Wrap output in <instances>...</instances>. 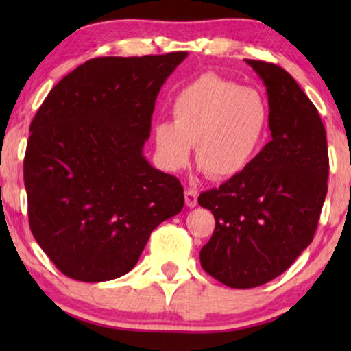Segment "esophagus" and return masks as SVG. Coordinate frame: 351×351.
I'll use <instances>...</instances> for the list:
<instances>
[{
  "mask_svg": "<svg viewBox=\"0 0 351 351\" xmlns=\"http://www.w3.org/2000/svg\"><path fill=\"white\" fill-rule=\"evenodd\" d=\"M185 204L189 206V208H195V206L198 204V193H196L195 190L189 189L185 191Z\"/></svg>",
  "mask_w": 351,
  "mask_h": 351,
  "instance_id": "esophagus-1",
  "label": "esophagus"
}]
</instances>
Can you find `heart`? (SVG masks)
Instances as JSON below:
<instances>
[{
    "mask_svg": "<svg viewBox=\"0 0 351 351\" xmlns=\"http://www.w3.org/2000/svg\"><path fill=\"white\" fill-rule=\"evenodd\" d=\"M174 121L153 128L156 160L177 172L189 165L195 145L196 166L209 179L241 174L261 150L268 131L270 108L256 89L204 73L184 86L171 105Z\"/></svg>",
    "mask_w": 351,
    "mask_h": 351,
    "instance_id": "1",
    "label": "heart"
}]
</instances>
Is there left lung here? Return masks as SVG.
I'll return each mask as SVG.
<instances>
[{"label": "left lung", "instance_id": "obj_1", "mask_svg": "<svg viewBox=\"0 0 351 351\" xmlns=\"http://www.w3.org/2000/svg\"><path fill=\"white\" fill-rule=\"evenodd\" d=\"M267 88L271 141L241 174L199 195L215 230L201 267L225 286H262L313 241L328 193L329 156L318 110L285 69L246 59Z\"/></svg>", "mask_w": 351, "mask_h": 351}]
</instances>
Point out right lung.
Listing matches in <instances>:
<instances>
[{"label":"right lung","mask_w":351,"mask_h":351,"mask_svg":"<svg viewBox=\"0 0 351 351\" xmlns=\"http://www.w3.org/2000/svg\"><path fill=\"white\" fill-rule=\"evenodd\" d=\"M186 52L95 57L57 83L30 124L28 222L65 276L131 271L150 233L184 208V186L143 156L155 100Z\"/></svg>","instance_id":"add662e5"}]
</instances>
